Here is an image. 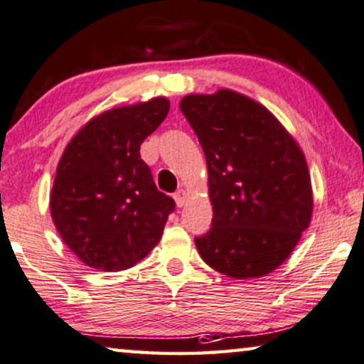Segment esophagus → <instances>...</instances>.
<instances>
[{"label":"esophagus","instance_id":"1","mask_svg":"<svg viewBox=\"0 0 364 364\" xmlns=\"http://www.w3.org/2000/svg\"><path fill=\"white\" fill-rule=\"evenodd\" d=\"M173 199H175L178 207H181L184 203H186V191H184V189H178V191L173 194Z\"/></svg>","mask_w":364,"mask_h":364}]
</instances>
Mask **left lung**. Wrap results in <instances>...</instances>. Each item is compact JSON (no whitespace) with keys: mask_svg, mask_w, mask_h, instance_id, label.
<instances>
[{"mask_svg":"<svg viewBox=\"0 0 364 364\" xmlns=\"http://www.w3.org/2000/svg\"><path fill=\"white\" fill-rule=\"evenodd\" d=\"M180 109L209 170L213 218L209 232L194 238L200 257L233 279L272 272L313 213L301 149L267 108L233 90L188 95Z\"/></svg>","mask_w":364,"mask_h":364,"instance_id":"obj_1","label":"left lung"}]
</instances>
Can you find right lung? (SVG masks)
<instances>
[{
  "mask_svg": "<svg viewBox=\"0 0 364 364\" xmlns=\"http://www.w3.org/2000/svg\"><path fill=\"white\" fill-rule=\"evenodd\" d=\"M168 109L170 102L157 97L102 113L73 137L58 164L51 218L69 250L92 269L117 272L142 261L175 210L139 152Z\"/></svg>",
  "mask_w": 364,
  "mask_h": 364,
  "instance_id": "add662e5",
  "label": "right lung"
}]
</instances>
